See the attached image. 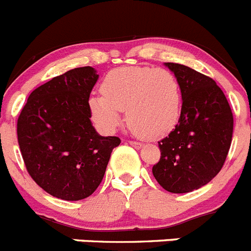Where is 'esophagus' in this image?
I'll return each mask as SVG.
<instances>
[{
    "mask_svg": "<svg viewBox=\"0 0 251 251\" xmlns=\"http://www.w3.org/2000/svg\"><path fill=\"white\" fill-rule=\"evenodd\" d=\"M130 145V146L132 147H134V149H142L143 147V145L141 142H137V141H129V142H128Z\"/></svg>",
    "mask_w": 251,
    "mask_h": 251,
    "instance_id": "1",
    "label": "esophagus"
}]
</instances>
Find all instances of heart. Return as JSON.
<instances>
[{
  "instance_id": "heart-1",
  "label": "heart",
  "mask_w": 251,
  "mask_h": 251,
  "mask_svg": "<svg viewBox=\"0 0 251 251\" xmlns=\"http://www.w3.org/2000/svg\"><path fill=\"white\" fill-rule=\"evenodd\" d=\"M101 93L90 96L87 104L94 123L106 132L121 124L126 110L129 127L150 140L169 134L180 121V83L164 68L113 70L102 80Z\"/></svg>"
}]
</instances>
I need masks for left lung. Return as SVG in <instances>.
I'll return each instance as SVG.
<instances>
[{
  "label": "left lung",
  "instance_id": "1",
  "mask_svg": "<svg viewBox=\"0 0 251 251\" xmlns=\"http://www.w3.org/2000/svg\"><path fill=\"white\" fill-rule=\"evenodd\" d=\"M181 89V115L175 129L158 142L160 161L152 168L170 193L202 188L220 173L231 146L233 118L222 90L211 77L179 63H164Z\"/></svg>",
  "mask_w": 251,
  "mask_h": 251
}]
</instances>
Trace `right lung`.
I'll use <instances>...</instances> for the list:
<instances>
[{
    "mask_svg": "<svg viewBox=\"0 0 251 251\" xmlns=\"http://www.w3.org/2000/svg\"><path fill=\"white\" fill-rule=\"evenodd\" d=\"M95 68L67 71L35 89L18 119V141L27 173L63 201L91 196L104 177L118 137H102L90 121Z\"/></svg>",
    "mask_w": 251,
    "mask_h": 251,
    "instance_id": "add662e5",
    "label": "right lung"
}]
</instances>
